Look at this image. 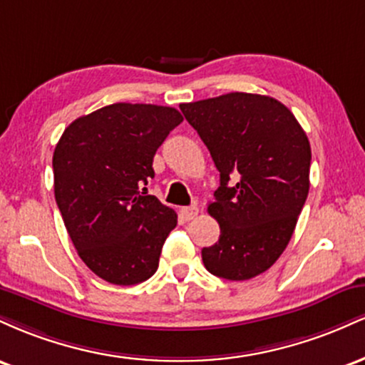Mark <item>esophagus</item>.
Segmentation results:
<instances>
[{
    "mask_svg": "<svg viewBox=\"0 0 365 365\" xmlns=\"http://www.w3.org/2000/svg\"><path fill=\"white\" fill-rule=\"evenodd\" d=\"M197 215H199V207L197 206H187V207L180 209V216H182L185 221L194 220Z\"/></svg>",
    "mask_w": 365,
    "mask_h": 365,
    "instance_id": "1",
    "label": "esophagus"
}]
</instances>
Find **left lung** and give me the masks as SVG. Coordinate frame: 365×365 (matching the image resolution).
<instances>
[{"mask_svg": "<svg viewBox=\"0 0 365 365\" xmlns=\"http://www.w3.org/2000/svg\"><path fill=\"white\" fill-rule=\"evenodd\" d=\"M180 110L220 171L207 212L221 235L202 249L204 266L230 282L254 278L287 249L307 199V135L293 113L269 96L230 92L183 103Z\"/></svg>", "mask_w": 365, "mask_h": 365, "instance_id": "obj_1", "label": "left lung"}]
</instances>
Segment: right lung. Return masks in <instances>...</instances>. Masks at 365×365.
I'll list each match as a JSON object with an SVG mask.
<instances>
[{
    "mask_svg": "<svg viewBox=\"0 0 365 365\" xmlns=\"http://www.w3.org/2000/svg\"><path fill=\"white\" fill-rule=\"evenodd\" d=\"M182 121L170 106L116 103L72 121L58 140L54 199L81 259L104 282L127 287L156 273L177 212L145 185Z\"/></svg>",
    "mask_w": 365,
    "mask_h": 365,
    "instance_id": "right-lung-1",
    "label": "right lung"
}]
</instances>
